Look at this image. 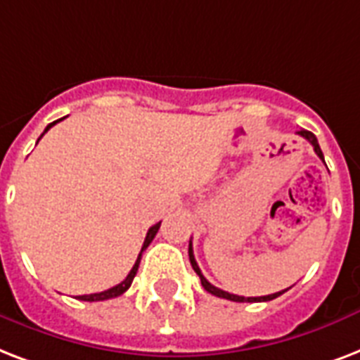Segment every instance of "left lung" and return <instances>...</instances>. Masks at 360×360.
<instances>
[{
    "label": "left lung",
    "mask_w": 360,
    "mask_h": 360,
    "mask_svg": "<svg viewBox=\"0 0 360 360\" xmlns=\"http://www.w3.org/2000/svg\"><path fill=\"white\" fill-rule=\"evenodd\" d=\"M297 133H299L300 136H304L306 141L310 142L311 146H314V152H316V154L319 155V160H323V152H321V148H319V142H317L316 135H314L311 131H306V129H300V131H297ZM323 163H325V160H323ZM189 261H191V266H193V270H195V272H197V276H199V278H200V283H202V287H205L208 293L216 295V297H219V299L235 300V302H266V300L276 299V297H280V295H283L287 291V289H283V291H280V293L266 295V297H238V295L227 293V291H224V289H219V287L212 285L210 281L206 280L205 276H202V272H200L199 264H197V261H195L193 248H191V244H189Z\"/></svg>",
    "instance_id": "1"
}]
</instances>
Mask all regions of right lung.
Segmentation results:
<instances>
[{
    "instance_id": "right-lung-1",
    "label": "right lung",
    "mask_w": 360,
    "mask_h": 360,
    "mask_svg": "<svg viewBox=\"0 0 360 360\" xmlns=\"http://www.w3.org/2000/svg\"><path fill=\"white\" fill-rule=\"evenodd\" d=\"M61 120H63V118H61ZM58 122H60V120H56V122H52V124L46 125V129H44V133H46V131H49L50 127H52V125L58 124ZM44 133H43V135H44ZM43 135H41V136H43ZM41 136H39V141H41ZM39 141H37V142H39ZM160 225H161V221H160V224H155L154 227H150V229H148V233H146V238H144V244H142L141 253H139V257H136L135 264H133V269H131V272H129V274H127V278H125V280L122 281V283H118V285L110 287V289H107V291H101V293L82 295V297H79V300H88V302H97V300L114 299V297H120V295H124L125 291H127V289H129V287H131V281H133V278H135V274H136V270H139V264H141L142 252H144V250H146V248L150 246V242L154 240V236L158 235V231H160Z\"/></svg>"
}]
</instances>
